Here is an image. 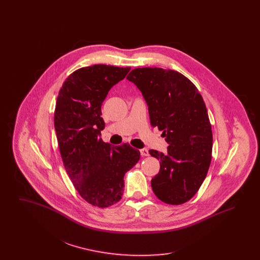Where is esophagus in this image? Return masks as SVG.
Listing matches in <instances>:
<instances>
[{"label":"esophagus","instance_id":"esophagus-1","mask_svg":"<svg viewBox=\"0 0 260 260\" xmlns=\"http://www.w3.org/2000/svg\"><path fill=\"white\" fill-rule=\"evenodd\" d=\"M140 154H141V156H142V157H146V156H149L148 149H140Z\"/></svg>","mask_w":260,"mask_h":260}]
</instances>
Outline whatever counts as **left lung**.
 <instances>
[{"label": "left lung", "instance_id": "left-lung-1", "mask_svg": "<svg viewBox=\"0 0 260 260\" xmlns=\"http://www.w3.org/2000/svg\"><path fill=\"white\" fill-rule=\"evenodd\" d=\"M126 79L141 91L150 123L161 131L168 153L150 150L161 169L152 180L155 195L169 205H181L198 192L210 168L212 132L206 104L195 85L177 71L136 68Z\"/></svg>", "mask_w": 260, "mask_h": 260}]
</instances>
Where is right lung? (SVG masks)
<instances>
[{
  "label": "right lung",
  "mask_w": 260,
  "mask_h": 260,
  "mask_svg": "<svg viewBox=\"0 0 260 260\" xmlns=\"http://www.w3.org/2000/svg\"><path fill=\"white\" fill-rule=\"evenodd\" d=\"M129 70L105 64L80 68L63 83L55 105L54 128L64 168L81 197L99 208L122 199L124 174L140 159V152L128 143L113 147L100 138L105 126L102 102Z\"/></svg>",
  "instance_id": "right-lung-1"
}]
</instances>
